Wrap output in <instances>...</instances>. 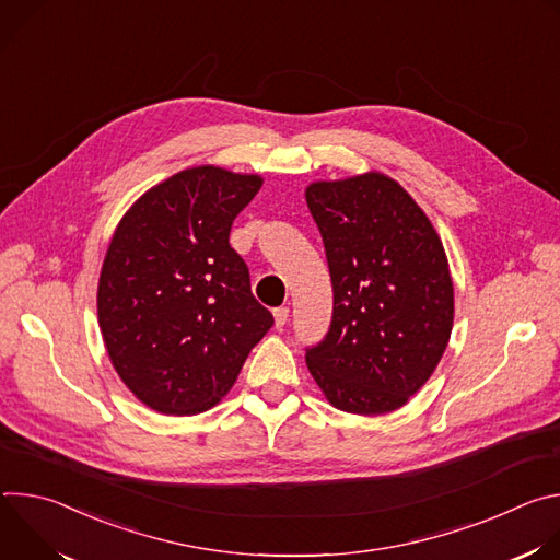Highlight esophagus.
<instances>
[{
	"instance_id": "obj_1",
	"label": "esophagus",
	"mask_w": 560,
	"mask_h": 560,
	"mask_svg": "<svg viewBox=\"0 0 560 560\" xmlns=\"http://www.w3.org/2000/svg\"><path fill=\"white\" fill-rule=\"evenodd\" d=\"M288 316H290V307L288 305L275 307V324H277V328H283L288 324Z\"/></svg>"
}]
</instances>
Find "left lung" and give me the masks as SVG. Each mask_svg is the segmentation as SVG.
<instances>
[{"mask_svg":"<svg viewBox=\"0 0 560 560\" xmlns=\"http://www.w3.org/2000/svg\"><path fill=\"white\" fill-rule=\"evenodd\" d=\"M332 279V322L305 363L328 401L350 415L408 404L439 365L454 322L441 238L394 179L365 173L307 186Z\"/></svg>","mask_w":560,"mask_h":560,"instance_id":"left-lung-1","label":"left lung"}]
</instances>
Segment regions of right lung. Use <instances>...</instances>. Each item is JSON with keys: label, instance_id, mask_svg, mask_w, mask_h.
Returning <instances> with one entry per match:
<instances>
[{"label": "right lung", "instance_id": "obj_1", "mask_svg": "<svg viewBox=\"0 0 560 560\" xmlns=\"http://www.w3.org/2000/svg\"><path fill=\"white\" fill-rule=\"evenodd\" d=\"M259 175L188 168L150 188L108 246L97 312L128 389L162 415H199L228 394L275 318L250 290L230 228Z\"/></svg>", "mask_w": 560, "mask_h": 560}]
</instances>
